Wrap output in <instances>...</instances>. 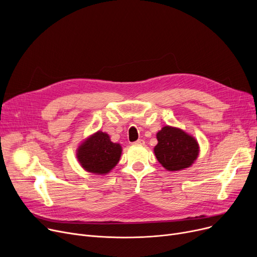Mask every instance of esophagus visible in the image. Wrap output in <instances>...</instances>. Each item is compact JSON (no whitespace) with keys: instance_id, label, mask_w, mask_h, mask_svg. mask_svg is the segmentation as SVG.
<instances>
[{"instance_id":"1","label":"esophagus","mask_w":257,"mask_h":257,"mask_svg":"<svg viewBox=\"0 0 257 257\" xmlns=\"http://www.w3.org/2000/svg\"><path fill=\"white\" fill-rule=\"evenodd\" d=\"M133 145H141V146H143V145H145V141L144 140H142V139H140V140H138L137 142H134V143H132Z\"/></svg>"}]
</instances>
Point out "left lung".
<instances>
[{"label":"left lung","mask_w":257,"mask_h":257,"mask_svg":"<svg viewBox=\"0 0 257 257\" xmlns=\"http://www.w3.org/2000/svg\"><path fill=\"white\" fill-rule=\"evenodd\" d=\"M157 141L154 153L168 171H179L191 167L198 157L197 141L178 128L164 127L157 133Z\"/></svg>","instance_id":"obj_1"}]
</instances>
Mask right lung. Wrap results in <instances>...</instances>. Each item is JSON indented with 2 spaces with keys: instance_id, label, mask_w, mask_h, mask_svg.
Masks as SVG:
<instances>
[{
  "instance_id": "right-lung-1",
  "label": "right lung",
  "mask_w": 257,
  "mask_h": 257,
  "mask_svg": "<svg viewBox=\"0 0 257 257\" xmlns=\"http://www.w3.org/2000/svg\"><path fill=\"white\" fill-rule=\"evenodd\" d=\"M121 148L110 142L108 134L98 131L79 147L77 157L84 170L94 174H106L118 163Z\"/></svg>"
}]
</instances>
